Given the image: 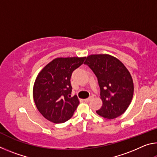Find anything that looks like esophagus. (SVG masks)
I'll return each instance as SVG.
<instances>
[{
  "instance_id": "obj_1",
  "label": "esophagus",
  "mask_w": 157,
  "mask_h": 157,
  "mask_svg": "<svg viewBox=\"0 0 157 157\" xmlns=\"http://www.w3.org/2000/svg\"><path fill=\"white\" fill-rule=\"evenodd\" d=\"M94 99V97H89V98H86V99H84V101L86 102H90V101H91V100H93Z\"/></svg>"
}]
</instances>
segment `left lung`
<instances>
[{
  "instance_id": "obj_1",
  "label": "left lung",
  "mask_w": 157,
  "mask_h": 157,
  "mask_svg": "<svg viewBox=\"0 0 157 157\" xmlns=\"http://www.w3.org/2000/svg\"><path fill=\"white\" fill-rule=\"evenodd\" d=\"M84 63L96 75L100 89L102 105L96 113L110 120L125 112L134 95V82L125 66L108 54L89 55Z\"/></svg>"
}]
</instances>
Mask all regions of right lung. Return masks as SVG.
<instances>
[{"label": "right lung", "instance_id": "obj_1", "mask_svg": "<svg viewBox=\"0 0 157 157\" xmlns=\"http://www.w3.org/2000/svg\"><path fill=\"white\" fill-rule=\"evenodd\" d=\"M85 58L57 57L37 75L33 86V99L37 109L48 121L62 123L73 116L79 101L76 95H70L71 77Z\"/></svg>", "mask_w": 157, "mask_h": 157}]
</instances>
